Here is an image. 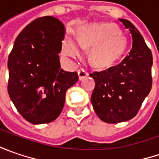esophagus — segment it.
<instances>
[{"label":"esophagus","instance_id":"34e87169","mask_svg":"<svg viewBox=\"0 0 159 159\" xmlns=\"http://www.w3.org/2000/svg\"><path fill=\"white\" fill-rule=\"evenodd\" d=\"M78 75H79V80H82L83 79H85L86 77L89 76V73L84 69H80V70H78Z\"/></svg>","mask_w":159,"mask_h":159}]
</instances>
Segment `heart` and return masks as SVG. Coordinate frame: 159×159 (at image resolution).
I'll use <instances>...</instances> for the list:
<instances>
[{"label": "heart", "mask_w": 159, "mask_h": 159, "mask_svg": "<svg viewBox=\"0 0 159 159\" xmlns=\"http://www.w3.org/2000/svg\"><path fill=\"white\" fill-rule=\"evenodd\" d=\"M78 42L67 34L63 45V54L67 57L81 55L82 49H91L89 58L98 68H109L124 56L127 40L119 28L112 24H95L80 27L78 31Z\"/></svg>", "instance_id": "b5f03b06"}]
</instances>
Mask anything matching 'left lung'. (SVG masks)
Masks as SVG:
<instances>
[{
  "mask_svg": "<svg viewBox=\"0 0 159 159\" xmlns=\"http://www.w3.org/2000/svg\"><path fill=\"white\" fill-rule=\"evenodd\" d=\"M119 20L132 34L129 55L118 65L90 74L95 82L91 95L93 108L99 119L111 124L133 119L152 86L150 49L131 22Z\"/></svg>",
  "mask_w": 159,
  "mask_h": 159,
  "instance_id": "left-lung-1",
  "label": "left lung"
}]
</instances>
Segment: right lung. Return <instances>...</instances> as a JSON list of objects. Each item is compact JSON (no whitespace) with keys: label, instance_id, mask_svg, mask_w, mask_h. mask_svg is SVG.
<instances>
[{"label":"right lung","instance_id":"1","mask_svg":"<svg viewBox=\"0 0 159 159\" xmlns=\"http://www.w3.org/2000/svg\"><path fill=\"white\" fill-rule=\"evenodd\" d=\"M64 37L61 22L42 16L22 30L9 54V97L22 117L34 125L57 118L66 91L79 80L77 72L61 69L58 54Z\"/></svg>","mask_w":159,"mask_h":159}]
</instances>
